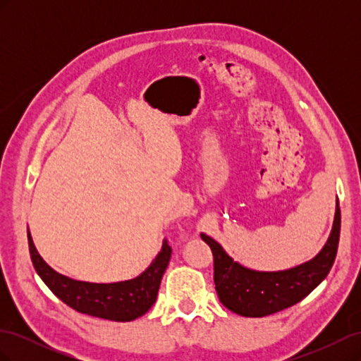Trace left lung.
<instances>
[{
  "label": "left lung",
  "mask_w": 361,
  "mask_h": 361,
  "mask_svg": "<svg viewBox=\"0 0 361 361\" xmlns=\"http://www.w3.org/2000/svg\"><path fill=\"white\" fill-rule=\"evenodd\" d=\"M338 236L341 209L336 200L331 232L318 255L285 271H256L238 264L215 239L202 233V239L214 255V281L218 298L224 307L247 318L277 313L307 297L329 276L336 259Z\"/></svg>",
  "instance_id": "left-lung-1"
}]
</instances>
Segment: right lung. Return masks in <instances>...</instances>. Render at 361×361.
Listing matches in <instances>:
<instances>
[{
    "mask_svg": "<svg viewBox=\"0 0 361 361\" xmlns=\"http://www.w3.org/2000/svg\"><path fill=\"white\" fill-rule=\"evenodd\" d=\"M27 233L32 265L52 293L76 312L116 322L134 321L154 305L171 257V248L164 239L161 251L138 277L116 283L80 281L54 271L39 255L30 231Z\"/></svg>",
    "mask_w": 361,
    "mask_h": 361,
    "instance_id": "right-lung-1",
    "label": "right lung"
}]
</instances>
